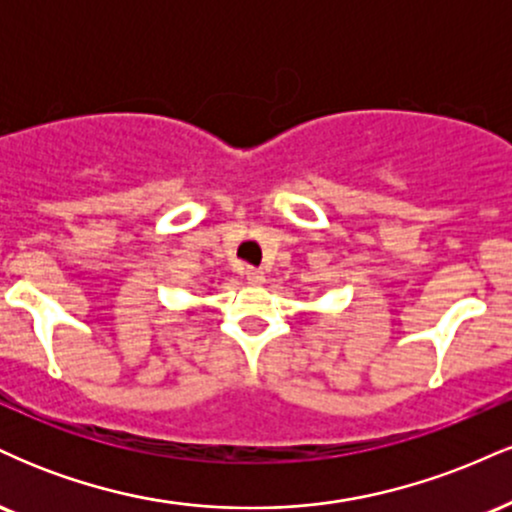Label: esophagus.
Returning <instances> with one entry per match:
<instances>
[{"label": "esophagus", "instance_id": "1", "mask_svg": "<svg viewBox=\"0 0 512 512\" xmlns=\"http://www.w3.org/2000/svg\"><path fill=\"white\" fill-rule=\"evenodd\" d=\"M245 276H248V281L250 284H264V272L262 269H255V267H248L245 269Z\"/></svg>", "mask_w": 512, "mask_h": 512}]
</instances>
